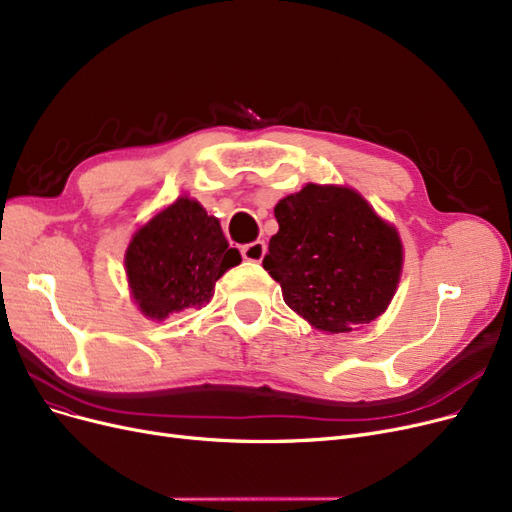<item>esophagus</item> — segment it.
I'll return each mask as SVG.
<instances>
[{
    "instance_id": "1",
    "label": "esophagus",
    "mask_w": 512,
    "mask_h": 512,
    "mask_svg": "<svg viewBox=\"0 0 512 512\" xmlns=\"http://www.w3.org/2000/svg\"><path fill=\"white\" fill-rule=\"evenodd\" d=\"M240 253H242V257H244L246 261L259 263L263 257H266V242H263V240H255V242L244 244L242 249H240Z\"/></svg>"
}]
</instances>
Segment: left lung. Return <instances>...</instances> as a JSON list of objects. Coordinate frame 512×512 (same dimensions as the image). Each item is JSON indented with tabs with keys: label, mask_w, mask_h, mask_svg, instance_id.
I'll return each instance as SVG.
<instances>
[{
	"label": "left lung",
	"mask_w": 512,
	"mask_h": 512,
	"mask_svg": "<svg viewBox=\"0 0 512 512\" xmlns=\"http://www.w3.org/2000/svg\"><path fill=\"white\" fill-rule=\"evenodd\" d=\"M263 268L310 325L346 333L380 316L396 291L403 246L392 225L348 187L306 185L282 198Z\"/></svg>",
	"instance_id": "left-lung-1"
}]
</instances>
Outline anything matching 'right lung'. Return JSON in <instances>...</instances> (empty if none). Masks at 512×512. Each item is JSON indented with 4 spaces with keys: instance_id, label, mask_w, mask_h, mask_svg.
<instances>
[{
    "instance_id": "obj_1",
    "label": "right lung",
    "mask_w": 512,
    "mask_h": 512,
    "mask_svg": "<svg viewBox=\"0 0 512 512\" xmlns=\"http://www.w3.org/2000/svg\"><path fill=\"white\" fill-rule=\"evenodd\" d=\"M240 263L215 217L189 198L164 208L135 234L126 251L132 297L156 320L213 297L215 282Z\"/></svg>"
}]
</instances>
